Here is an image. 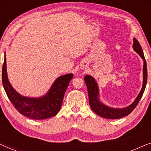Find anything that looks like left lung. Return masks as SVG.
I'll use <instances>...</instances> for the list:
<instances>
[{
	"label": "left lung",
	"instance_id": "1",
	"mask_svg": "<svg viewBox=\"0 0 151 151\" xmlns=\"http://www.w3.org/2000/svg\"><path fill=\"white\" fill-rule=\"evenodd\" d=\"M133 49L139 56L144 60V67H143V86L141 91L139 92L137 98L134 101V102L129 106L126 107L124 109H112L105 106L98 100V87L97 85L96 82L90 76H86L84 77V81L87 87L88 95V101L89 104L92 110L98 115L99 116L104 117L106 119H119L127 115H129L132 111H133L137 105L139 103L140 99L143 96V93L145 90L146 82H147V67H146V63L145 60V58L142 51V49L140 46L139 43L136 39L134 38L133 42Z\"/></svg>",
	"mask_w": 151,
	"mask_h": 151
}]
</instances>
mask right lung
Instances as JSON below:
<instances>
[{"label": "right lung", "mask_w": 151, "mask_h": 151, "mask_svg": "<svg viewBox=\"0 0 151 151\" xmlns=\"http://www.w3.org/2000/svg\"><path fill=\"white\" fill-rule=\"evenodd\" d=\"M73 74L62 76L55 80L48 93L42 98L22 97L14 89L7 78L5 56L2 82L8 98L20 114L33 119H44L55 116L60 109L63 98Z\"/></svg>", "instance_id": "right-lung-1"}]
</instances>
